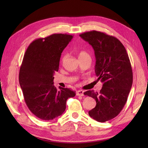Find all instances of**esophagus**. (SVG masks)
<instances>
[{"label": "esophagus", "mask_w": 148, "mask_h": 148, "mask_svg": "<svg viewBox=\"0 0 148 148\" xmlns=\"http://www.w3.org/2000/svg\"><path fill=\"white\" fill-rule=\"evenodd\" d=\"M76 95H77V96H83L84 95V91H83V90L77 91Z\"/></svg>", "instance_id": "34e87169"}]
</instances>
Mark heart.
I'll return each instance as SVG.
<instances>
[{
    "label": "heart",
    "instance_id": "b5f03b06",
    "mask_svg": "<svg viewBox=\"0 0 148 148\" xmlns=\"http://www.w3.org/2000/svg\"><path fill=\"white\" fill-rule=\"evenodd\" d=\"M67 55H64V56H62V60L64 61L65 60V59L67 58ZM79 58H90V55L86 51H81L79 53Z\"/></svg>",
    "mask_w": 148,
    "mask_h": 148
}]
</instances>
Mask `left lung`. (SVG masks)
<instances>
[{
    "instance_id": "8db88e82",
    "label": "left lung",
    "mask_w": 148,
    "mask_h": 148,
    "mask_svg": "<svg viewBox=\"0 0 148 148\" xmlns=\"http://www.w3.org/2000/svg\"><path fill=\"white\" fill-rule=\"evenodd\" d=\"M79 36L93 47L95 74L103 83L100 92L88 90L84 93L96 100V106L88 114L97 121L111 120L123 108L132 85L133 72L128 53L117 38L106 33L92 30Z\"/></svg>"
}]
</instances>
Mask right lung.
I'll list each match as a JSON object with an SVG mask.
<instances>
[{
    "instance_id": "obj_1",
    "label": "right lung",
    "mask_w": 148,
    "mask_h": 148,
    "mask_svg": "<svg viewBox=\"0 0 148 148\" xmlns=\"http://www.w3.org/2000/svg\"><path fill=\"white\" fill-rule=\"evenodd\" d=\"M72 38L67 34H53L37 39L24 55L19 82L28 108L42 120H53L62 115L67 100L76 95L71 89L59 87L58 90L53 85L62 53Z\"/></svg>"
}]
</instances>
